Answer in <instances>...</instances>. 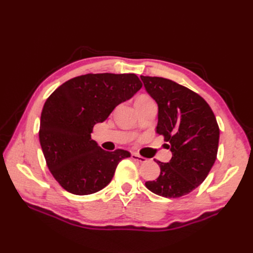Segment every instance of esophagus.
<instances>
[{
  "mask_svg": "<svg viewBox=\"0 0 253 253\" xmlns=\"http://www.w3.org/2000/svg\"><path fill=\"white\" fill-rule=\"evenodd\" d=\"M131 159H132L133 161H138V162H140V163H146V162H147V159H146V158L140 157V155L136 154V153H132V154H131Z\"/></svg>",
  "mask_w": 253,
  "mask_h": 253,
  "instance_id": "esophagus-1",
  "label": "esophagus"
}]
</instances>
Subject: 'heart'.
<instances>
[{
	"mask_svg": "<svg viewBox=\"0 0 253 253\" xmlns=\"http://www.w3.org/2000/svg\"><path fill=\"white\" fill-rule=\"evenodd\" d=\"M143 99H149V98H147V96H144V95H142V96H140V98H139L138 100H143ZM137 100V101H138Z\"/></svg>",
	"mask_w": 253,
	"mask_h": 253,
	"instance_id": "b5f03b06",
	"label": "heart"
}]
</instances>
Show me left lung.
<instances>
[{
	"label": "left lung",
	"mask_w": 253,
	"mask_h": 253,
	"mask_svg": "<svg viewBox=\"0 0 253 253\" xmlns=\"http://www.w3.org/2000/svg\"><path fill=\"white\" fill-rule=\"evenodd\" d=\"M147 92L159 107L157 132L171 151L169 163L157 161L160 176L147 181L155 195L179 198L195 190L215 162L219 128L215 115L202 96L173 80L140 76Z\"/></svg>",
	"instance_id": "8db88e82"
}]
</instances>
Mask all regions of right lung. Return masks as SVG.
Listing matches in <instances>:
<instances>
[{
	"instance_id": "1",
	"label": "right lung",
	"mask_w": 253,
	"mask_h": 253,
	"mask_svg": "<svg viewBox=\"0 0 253 253\" xmlns=\"http://www.w3.org/2000/svg\"><path fill=\"white\" fill-rule=\"evenodd\" d=\"M142 87L135 74H87L69 79L45 101L39 139L47 168L66 191L91 195L111 182L126 150L105 151L91 139L122 102Z\"/></svg>"
}]
</instances>
